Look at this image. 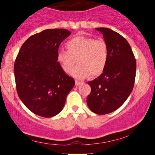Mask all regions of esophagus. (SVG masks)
I'll return each mask as SVG.
<instances>
[{
  "label": "esophagus",
  "instance_id": "1",
  "mask_svg": "<svg viewBox=\"0 0 155 155\" xmlns=\"http://www.w3.org/2000/svg\"><path fill=\"white\" fill-rule=\"evenodd\" d=\"M81 84H82V82H78V81H76V86H79V85H80Z\"/></svg>",
  "mask_w": 155,
  "mask_h": 155
}]
</instances>
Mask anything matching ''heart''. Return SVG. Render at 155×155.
Instances as JSON below:
<instances>
[{"label":"heart","instance_id":"b5f03b06","mask_svg":"<svg viewBox=\"0 0 155 155\" xmlns=\"http://www.w3.org/2000/svg\"><path fill=\"white\" fill-rule=\"evenodd\" d=\"M68 51H60L57 61L66 73H71L76 61L79 64L73 70L76 79H84L91 75L100 76L104 72L109 59V47L103 40L78 35L66 43Z\"/></svg>","mask_w":155,"mask_h":155}]
</instances>
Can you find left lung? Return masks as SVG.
<instances>
[{
  "instance_id": "1",
  "label": "left lung",
  "mask_w": 155,
  "mask_h": 155,
  "mask_svg": "<svg viewBox=\"0 0 155 155\" xmlns=\"http://www.w3.org/2000/svg\"><path fill=\"white\" fill-rule=\"evenodd\" d=\"M109 47L107 64L101 76L87 82L91 91L87 97L89 109L98 115L114 112L126 101L134 88L137 63L126 39L118 33L97 28Z\"/></svg>"
}]
</instances>
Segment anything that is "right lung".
<instances>
[{
	"label": "right lung",
	"mask_w": 155,
	"mask_h": 155,
	"mask_svg": "<svg viewBox=\"0 0 155 155\" xmlns=\"http://www.w3.org/2000/svg\"><path fill=\"white\" fill-rule=\"evenodd\" d=\"M70 35L66 29L44 30L31 36L15 58L17 93L25 107L39 116L58 114L75 85L57 61L59 46Z\"/></svg>",
	"instance_id": "obj_1"
}]
</instances>
